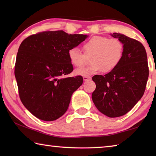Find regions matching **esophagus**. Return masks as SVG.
Listing matches in <instances>:
<instances>
[{
  "label": "esophagus",
  "instance_id": "obj_1",
  "mask_svg": "<svg viewBox=\"0 0 156 156\" xmlns=\"http://www.w3.org/2000/svg\"><path fill=\"white\" fill-rule=\"evenodd\" d=\"M83 80H84V82L88 81V80H91V77H90V76H84V77H83Z\"/></svg>",
  "mask_w": 156,
  "mask_h": 156
}]
</instances>
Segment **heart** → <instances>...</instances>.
Segmentation results:
<instances>
[{"instance_id":"b5f03b06","label":"heart","mask_w":156,"mask_h":156,"mask_svg":"<svg viewBox=\"0 0 156 156\" xmlns=\"http://www.w3.org/2000/svg\"><path fill=\"white\" fill-rule=\"evenodd\" d=\"M83 49L84 54L77 47L69 49L68 58L72 65L80 67L90 57L91 65L77 69L75 73L78 76H90L103 72L109 73L117 68L124 57V44L117 38L105 36H94L84 43Z\"/></svg>"}]
</instances>
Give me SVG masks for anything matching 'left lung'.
<instances>
[{
  "instance_id": "left-lung-1",
  "label": "left lung",
  "mask_w": 156,
  "mask_h": 156,
  "mask_svg": "<svg viewBox=\"0 0 156 156\" xmlns=\"http://www.w3.org/2000/svg\"><path fill=\"white\" fill-rule=\"evenodd\" d=\"M111 36L122 42L123 59L112 72L93 76L96 87L92 93V100L99 112L109 118H116L128 113L141 99L149 77V67L146 50L141 43L120 33Z\"/></svg>"
}]
</instances>
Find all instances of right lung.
<instances>
[{
    "label": "right lung",
    "mask_w": 156,
    "mask_h": 156,
    "mask_svg": "<svg viewBox=\"0 0 156 156\" xmlns=\"http://www.w3.org/2000/svg\"><path fill=\"white\" fill-rule=\"evenodd\" d=\"M87 37L62 30L43 31L20 44L14 70L20 98L38 119L53 121L67 112L73 93L83 83L81 76L65 78L73 70L68 51Z\"/></svg>",
    "instance_id": "obj_1"
}]
</instances>
